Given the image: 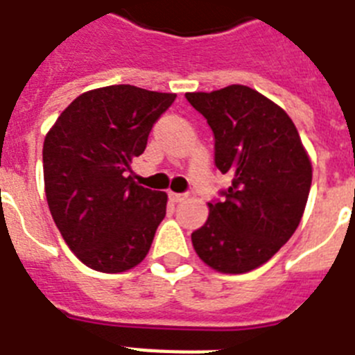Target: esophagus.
Listing matches in <instances>:
<instances>
[{
    "label": "esophagus",
    "mask_w": 355,
    "mask_h": 355,
    "mask_svg": "<svg viewBox=\"0 0 355 355\" xmlns=\"http://www.w3.org/2000/svg\"><path fill=\"white\" fill-rule=\"evenodd\" d=\"M187 193H169V198H171L173 202H184V200H187Z\"/></svg>",
    "instance_id": "34e87169"
}]
</instances>
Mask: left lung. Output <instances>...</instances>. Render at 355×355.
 <instances>
[{
    "label": "left lung",
    "mask_w": 355,
    "mask_h": 355,
    "mask_svg": "<svg viewBox=\"0 0 355 355\" xmlns=\"http://www.w3.org/2000/svg\"><path fill=\"white\" fill-rule=\"evenodd\" d=\"M215 138V166L232 184L191 233L198 257L223 273L261 266L301 223L312 186V164L292 118L246 85L187 93Z\"/></svg>",
    "instance_id": "1"
}]
</instances>
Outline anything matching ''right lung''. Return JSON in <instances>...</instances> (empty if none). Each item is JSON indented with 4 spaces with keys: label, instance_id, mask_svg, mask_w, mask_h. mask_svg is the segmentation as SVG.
Masks as SVG:
<instances>
[{
    "label": "right lung",
    "instance_id": "1",
    "mask_svg": "<svg viewBox=\"0 0 355 355\" xmlns=\"http://www.w3.org/2000/svg\"><path fill=\"white\" fill-rule=\"evenodd\" d=\"M177 94L135 85L83 93L58 116L43 142L49 209L63 241L96 272L142 262L168 195L131 180V162Z\"/></svg>",
    "mask_w": 355,
    "mask_h": 355
}]
</instances>
